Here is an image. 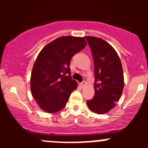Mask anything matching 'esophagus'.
Here are the masks:
<instances>
[{
	"mask_svg": "<svg viewBox=\"0 0 148 148\" xmlns=\"http://www.w3.org/2000/svg\"><path fill=\"white\" fill-rule=\"evenodd\" d=\"M81 84V87L84 88V87H85V86H86V81H83L82 82H81V84Z\"/></svg>",
	"mask_w": 148,
	"mask_h": 148,
	"instance_id": "esophagus-1",
	"label": "esophagus"
}]
</instances>
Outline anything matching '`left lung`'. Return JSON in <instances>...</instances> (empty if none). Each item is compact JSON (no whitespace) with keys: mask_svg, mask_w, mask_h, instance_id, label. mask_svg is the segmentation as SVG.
Wrapping results in <instances>:
<instances>
[{"mask_svg":"<svg viewBox=\"0 0 148 148\" xmlns=\"http://www.w3.org/2000/svg\"><path fill=\"white\" fill-rule=\"evenodd\" d=\"M94 60L95 95L88 100V108L94 113L103 114L115 106L124 88L121 61L115 49L98 37H85Z\"/></svg>","mask_w":148,"mask_h":148,"instance_id":"left-lung-1","label":"left lung"}]
</instances>
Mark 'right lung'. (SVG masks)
I'll list each match as a JSON object with an SVG mask.
<instances>
[{"instance_id": "1", "label": "right lung", "mask_w": 148, "mask_h": 148, "mask_svg": "<svg viewBox=\"0 0 148 148\" xmlns=\"http://www.w3.org/2000/svg\"><path fill=\"white\" fill-rule=\"evenodd\" d=\"M86 46L84 37H61L40 52L32 70L30 88L42 110L53 113L66 106L71 93L77 88L70 75L71 59Z\"/></svg>"}]
</instances>
